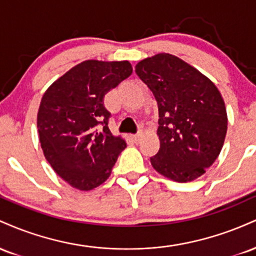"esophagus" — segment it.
Returning a JSON list of instances; mask_svg holds the SVG:
<instances>
[{"mask_svg":"<svg viewBox=\"0 0 256 256\" xmlns=\"http://www.w3.org/2000/svg\"><path fill=\"white\" fill-rule=\"evenodd\" d=\"M142 137H143V134H142V132H140V134H134V136H132V140H134V143H140V140H142Z\"/></svg>","mask_w":256,"mask_h":256,"instance_id":"esophagus-1","label":"esophagus"}]
</instances>
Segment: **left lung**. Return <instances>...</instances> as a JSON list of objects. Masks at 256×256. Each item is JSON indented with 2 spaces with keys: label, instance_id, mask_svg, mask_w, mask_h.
Here are the masks:
<instances>
[{
  "label": "left lung",
  "instance_id": "obj_1",
  "mask_svg": "<svg viewBox=\"0 0 256 256\" xmlns=\"http://www.w3.org/2000/svg\"><path fill=\"white\" fill-rule=\"evenodd\" d=\"M136 73L158 107L160 149L150 158L152 167L178 183L201 177L222 152L228 131L218 88L192 64L167 52L140 60Z\"/></svg>",
  "mask_w": 256,
  "mask_h": 256
}]
</instances>
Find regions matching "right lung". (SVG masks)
<instances>
[{"mask_svg":"<svg viewBox=\"0 0 256 256\" xmlns=\"http://www.w3.org/2000/svg\"><path fill=\"white\" fill-rule=\"evenodd\" d=\"M132 74L128 61L86 60L44 92L37 128L44 156L74 189L89 192L108 179L126 148L108 128L104 95Z\"/></svg>","mask_w":256,"mask_h":256,"instance_id":"obj_1","label":"right lung"}]
</instances>
